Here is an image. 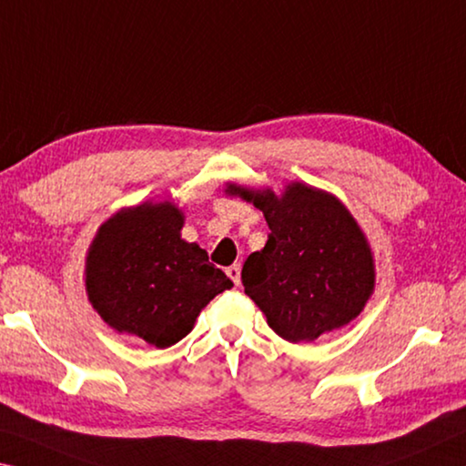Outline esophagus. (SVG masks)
<instances>
[{"label":"esophagus","mask_w":466,"mask_h":466,"mask_svg":"<svg viewBox=\"0 0 466 466\" xmlns=\"http://www.w3.org/2000/svg\"><path fill=\"white\" fill-rule=\"evenodd\" d=\"M226 273H228V278H230L236 286H240V263L230 265V268L226 269Z\"/></svg>","instance_id":"obj_1"}]
</instances>
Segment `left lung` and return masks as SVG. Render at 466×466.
I'll return each mask as SVG.
<instances>
[{
	"instance_id": "obj_1",
	"label": "left lung",
	"mask_w": 466,
	"mask_h": 466,
	"mask_svg": "<svg viewBox=\"0 0 466 466\" xmlns=\"http://www.w3.org/2000/svg\"><path fill=\"white\" fill-rule=\"evenodd\" d=\"M242 195L271 230L263 250L245 261L242 286L278 336L311 342L363 311L375 282L371 248L336 197L300 182L282 197Z\"/></svg>"
}]
</instances>
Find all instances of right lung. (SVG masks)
I'll list each match as a JSON object with an SVG mask.
<instances>
[{"label": "right lung", "mask_w": 466, "mask_h": 466, "mask_svg": "<svg viewBox=\"0 0 466 466\" xmlns=\"http://www.w3.org/2000/svg\"><path fill=\"white\" fill-rule=\"evenodd\" d=\"M172 203L124 209L99 228L86 257V292L103 321L167 349L188 334L201 309L232 279L207 250L180 238Z\"/></svg>", "instance_id": "1"}]
</instances>
